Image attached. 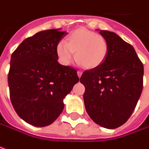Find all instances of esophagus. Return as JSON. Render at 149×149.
Wrapping results in <instances>:
<instances>
[{"instance_id":"34e87169","label":"esophagus","mask_w":149,"mask_h":149,"mask_svg":"<svg viewBox=\"0 0 149 149\" xmlns=\"http://www.w3.org/2000/svg\"><path fill=\"white\" fill-rule=\"evenodd\" d=\"M82 74H83V72H82V71H79H79L77 72L78 77H79V78L81 77V75H82Z\"/></svg>"}]
</instances>
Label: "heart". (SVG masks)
<instances>
[{
    "instance_id": "1",
    "label": "heart",
    "mask_w": 149,
    "mask_h": 149,
    "mask_svg": "<svg viewBox=\"0 0 149 149\" xmlns=\"http://www.w3.org/2000/svg\"><path fill=\"white\" fill-rule=\"evenodd\" d=\"M109 45L106 39L100 34L85 29H78L68 37V42L60 41L56 52L60 62L65 65H70L76 59L87 69H95L101 65L108 54Z\"/></svg>"
}]
</instances>
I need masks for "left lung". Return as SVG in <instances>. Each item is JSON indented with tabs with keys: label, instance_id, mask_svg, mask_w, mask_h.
Instances as JSON below:
<instances>
[{
	"label": "left lung",
	"instance_id": "left-lung-1",
	"mask_svg": "<svg viewBox=\"0 0 149 149\" xmlns=\"http://www.w3.org/2000/svg\"><path fill=\"white\" fill-rule=\"evenodd\" d=\"M109 50L104 63L83 73L85 109L97 124L113 129L131 116L143 90V65L134 48L116 33L100 31Z\"/></svg>",
	"mask_w": 149,
	"mask_h": 149
}]
</instances>
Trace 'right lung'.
I'll list each match as a JSON object with an SVG mask.
<instances>
[{
  "instance_id": "obj_1",
  "label": "right lung",
  "mask_w": 149,
  "mask_h": 149,
  "mask_svg": "<svg viewBox=\"0 0 149 149\" xmlns=\"http://www.w3.org/2000/svg\"><path fill=\"white\" fill-rule=\"evenodd\" d=\"M68 33L51 29L23 40L11 54L8 84L17 114L36 127L48 126L64 109V99L79 79L60 65L57 45Z\"/></svg>"
}]
</instances>
